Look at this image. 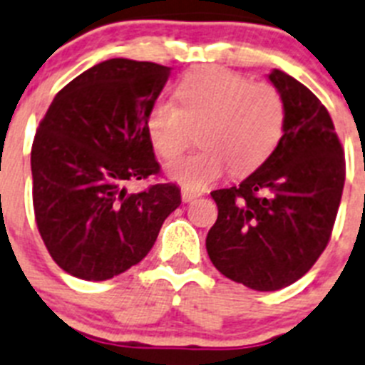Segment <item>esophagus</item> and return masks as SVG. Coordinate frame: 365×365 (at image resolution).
<instances>
[{
  "instance_id": "1",
  "label": "esophagus",
  "mask_w": 365,
  "mask_h": 365,
  "mask_svg": "<svg viewBox=\"0 0 365 365\" xmlns=\"http://www.w3.org/2000/svg\"><path fill=\"white\" fill-rule=\"evenodd\" d=\"M202 192L200 191H195V189H189V187H182V198L183 202H191L195 198L200 197Z\"/></svg>"
}]
</instances>
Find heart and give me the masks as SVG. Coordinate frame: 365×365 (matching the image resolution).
Returning a JSON list of instances; mask_svg holds the SVG:
<instances>
[{
  "instance_id": "obj_1",
  "label": "heart",
  "mask_w": 365,
  "mask_h": 365,
  "mask_svg": "<svg viewBox=\"0 0 365 365\" xmlns=\"http://www.w3.org/2000/svg\"><path fill=\"white\" fill-rule=\"evenodd\" d=\"M178 106L159 98L146 115V131L161 158L187 148L192 130L202 146L168 165V176L185 187L200 189L232 168L247 174L274 152L284 133L286 103L271 83H250L226 68L189 73L176 88Z\"/></svg>"
}]
</instances>
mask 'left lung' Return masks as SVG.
Wrapping results in <instances>:
<instances>
[{"label": "left lung", "instance_id": "1", "mask_svg": "<svg viewBox=\"0 0 365 365\" xmlns=\"http://www.w3.org/2000/svg\"><path fill=\"white\" fill-rule=\"evenodd\" d=\"M269 81L286 103L280 143L240 185L211 192L219 215L206 237L211 263L256 292L292 286L310 271L330 240L345 183L344 148L323 103L282 70Z\"/></svg>", "mask_w": 365, "mask_h": 365}]
</instances>
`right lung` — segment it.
Here are the masks:
<instances>
[{"mask_svg":"<svg viewBox=\"0 0 365 365\" xmlns=\"http://www.w3.org/2000/svg\"><path fill=\"white\" fill-rule=\"evenodd\" d=\"M170 68L109 59L53 98L31 148L33 207L46 249L63 271L102 282L145 258L182 204L176 183L131 195L159 173L146 115Z\"/></svg>","mask_w":365,"mask_h":365,"instance_id":"obj_1","label":"right lung"}]
</instances>
